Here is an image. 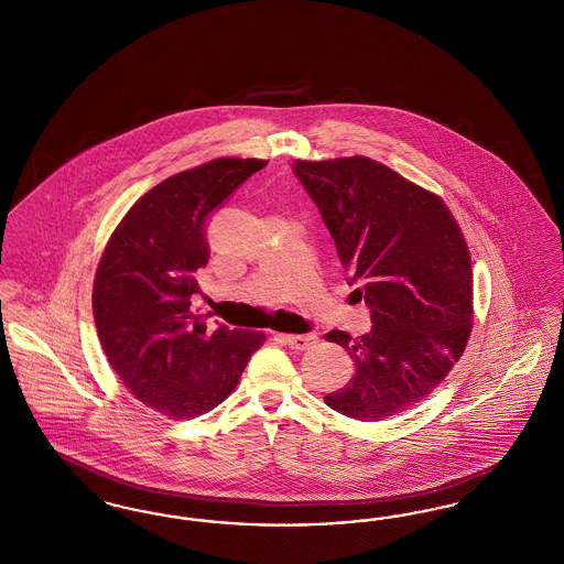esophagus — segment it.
I'll use <instances>...</instances> for the list:
<instances>
[{
	"instance_id": "obj_1",
	"label": "esophagus",
	"mask_w": 564,
	"mask_h": 564,
	"mask_svg": "<svg viewBox=\"0 0 564 564\" xmlns=\"http://www.w3.org/2000/svg\"><path fill=\"white\" fill-rule=\"evenodd\" d=\"M281 340L292 349L306 350L317 343V334H283Z\"/></svg>"
}]
</instances>
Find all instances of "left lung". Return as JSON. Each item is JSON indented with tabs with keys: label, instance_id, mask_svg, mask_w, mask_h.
<instances>
[{
	"label": "left lung",
	"instance_id": "obj_1",
	"mask_svg": "<svg viewBox=\"0 0 564 564\" xmlns=\"http://www.w3.org/2000/svg\"><path fill=\"white\" fill-rule=\"evenodd\" d=\"M295 177L322 212L352 294L372 329H334L355 364L325 403L357 421H384L430 398L467 347L474 272L467 241L446 203L368 156L295 161Z\"/></svg>",
	"mask_w": 564,
	"mask_h": 564
}]
</instances>
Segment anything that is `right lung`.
Instances as JSON below:
<instances>
[{"mask_svg":"<svg viewBox=\"0 0 564 564\" xmlns=\"http://www.w3.org/2000/svg\"><path fill=\"white\" fill-rule=\"evenodd\" d=\"M267 161L215 159L145 192L111 232L93 285V315L111 370L139 402L194 419L224 402L264 332L207 329L189 311L209 262L207 215Z\"/></svg>","mask_w":564,"mask_h":564,"instance_id":"1","label":"right lung"}]
</instances>
